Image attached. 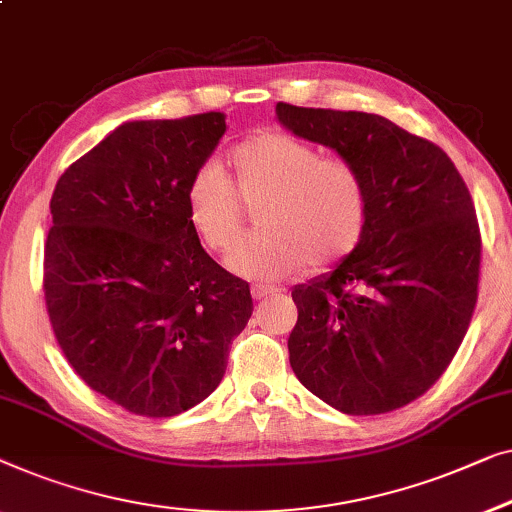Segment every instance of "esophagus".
<instances>
[{
  "instance_id": "34e87169",
  "label": "esophagus",
  "mask_w": 512,
  "mask_h": 512,
  "mask_svg": "<svg viewBox=\"0 0 512 512\" xmlns=\"http://www.w3.org/2000/svg\"><path fill=\"white\" fill-rule=\"evenodd\" d=\"M274 293H277V288H272V286H263V284L251 286V295H254V300H265V298H270V295H274Z\"/></svg>"
}]
</instances>
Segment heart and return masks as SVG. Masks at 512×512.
I'll list each match as a JSON object with an SVG mask.
<instances>
[{"mask_svg": "<svg viewBox=\"0 0 512 512\" xmlns=\"http://www.w3.org/2000/svg\"><path fill=\"white\" fill-rule=\"evenodd\" d=\"M256 208L261 231L228 258L231 270L277 281L342 263L365 240L372 201L365 177L344 159L284 131L256 133L228 154V175L196 170L184 191L189 226L212 254H226L247 224L244 205Z\"/></svg>", "mask_w": 512, "mask_h": 512, "instance_id": "obj_1", "label": "heart"}]
</instances>
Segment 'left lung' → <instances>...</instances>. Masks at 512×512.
I'll list each match as a JSON object with an SVG mask.
<instances>
[{"label":"left lung","mask_w":512,"mask_h":512,"mask_svg":"<svg viewBox=\"0 0 512 512\" xmlns=\"http://www.w3.org/2000/svg\"><path fill=\"white\" fill-rule=\"evenodd\" d=\"M295 136L365 177V240L293 288L288 358L300 383L348 416L402 409L446 372L478 300L480 228L446 152L381 115L277 103Z\"/></svg>","instance_id":"8db88e82"}]
</instances>
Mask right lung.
<instances>
[{"label":"right lung","instance_id":"right-lung-1","mask_svg":"<svg viewBox=\"0 0 512 512\" xmlns=\"http://www.w3.org/2000/svg\"><path fill=\"white\" fill-rule=\"evenodd\" d=\"M224 113L124 122L50 198L43 291L57 344L92 390L145 418L201 404L247 325L249 284L214 263L184 191Z\"/></svg>","mask_w":512,"mask_h":512}]
</instances>
